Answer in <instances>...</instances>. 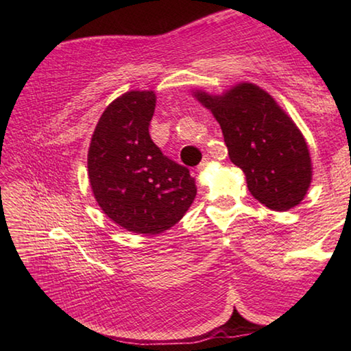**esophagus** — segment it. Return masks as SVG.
Segmentation results:
<instances>
[{"mask_svg":"<svg viewBox=\"0 0 351 351\" xmlns=\"http://www.w3.org/2000/svg\"><path fill=\"white\" fill-rule=\"evenodd\" d=\"M209 161H210V158H209V154H206V156L203 158V161H201V164L198 165V169H204L207 164H209Z\"/></svg>","mask_w":351,"mask_h":351,"instance_id":"34e87169","label":"esophagus"}]
</instances>
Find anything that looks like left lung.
Returning <instances> with one entry per match:
<instances>
[{"label": "left lung", "mask_w": 351, "mask_h": 351, "mask_svg": "<svg viewBox=\"0 0 351 351\" xmlns=\"http://www.w3.org/2000/svg\"><path fill=\"white\" fill-rule=\"evenodd\" d=\"M223 130L229 158L252 197L272 210L293 209L311 182V158L299 128L268 93L240 83L223 96L195 93Z\"/></svg>", "instance_id": "8db88e82"}]
</instances>
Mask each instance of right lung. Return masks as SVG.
<instances>
[{
    "instance_id": "add662e5",
    "label": "right lung",
    "mask_w": 351,
    "mask_h": 351,
    "mask_svg": "<svg viewBox=\"0 0 351 351\" xmlns=\"http://www.w3.org/2000/svg\"><path fill=\"white\" fill-rule=\"evenodd\" d=\"M153 91H128L100 116L88 152L91 189L106 217L136 234L156 235L175 226L197 187L187 167L165 156L148 127Z\"/></svg>"
}]
</instances>
